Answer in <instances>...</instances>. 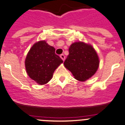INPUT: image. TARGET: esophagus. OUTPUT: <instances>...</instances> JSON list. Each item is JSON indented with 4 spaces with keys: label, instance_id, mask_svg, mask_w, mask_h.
Listing matches in <instances>:
<instances>
[{
    "label": "esophagus",
    "instance_id": "34e87169",
    "mask_svg": "<svg viewBox=\"0 0 125 125\" xmlns=\"http://www.w3.org/2000/svg\"><path fill=\"white\" fill-rule=\"evenodd\" d=\"M60 57H61V58L62 59V60H63V61H64V60H65V55H64V54H61V55H60Z\"/></svg>",
    "mask_w": 125,
    "mask_h": 125
}]
</instances>
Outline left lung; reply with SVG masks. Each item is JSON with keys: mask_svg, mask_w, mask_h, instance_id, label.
Listing matches in <instances>:
<instances>
[{"mask_svg": "<svg viewBox=\"0 0 125 125\" xmlns=\"http://www.w3.org/2000/svg\"><path fill=\"white\" fill-rule=\"evenodd\" d=\"M74 78L85 81L96 73L99 58L92 46L83 42H75L69 48V55L64 62Z\"/></svg>", "mask_w": 125, "mask_h": 125, "instance_id": "left-lung-1", "label": "left lung"}]
</instances>
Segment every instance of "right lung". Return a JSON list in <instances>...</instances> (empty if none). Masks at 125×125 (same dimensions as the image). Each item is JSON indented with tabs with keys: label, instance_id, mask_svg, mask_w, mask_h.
<instances>
[{
	"label": "right lung",
	"instance_id": "obj_1",
	"mask_svg": "<svg viewBox=\"0 0 125 125\" xmlns=\"http://www.w3.org/2000/svg\"><path fill=\"white\" fill-rule=\"evenodd\" d=\"M53 47L45 41L36 43L29 51L25 61L27 73L31 79L39 84L48 83L62 59L55 53Z\"/></svg>",
	"mask_w": 125,
	"mask_h": 125
}]
</instances>
